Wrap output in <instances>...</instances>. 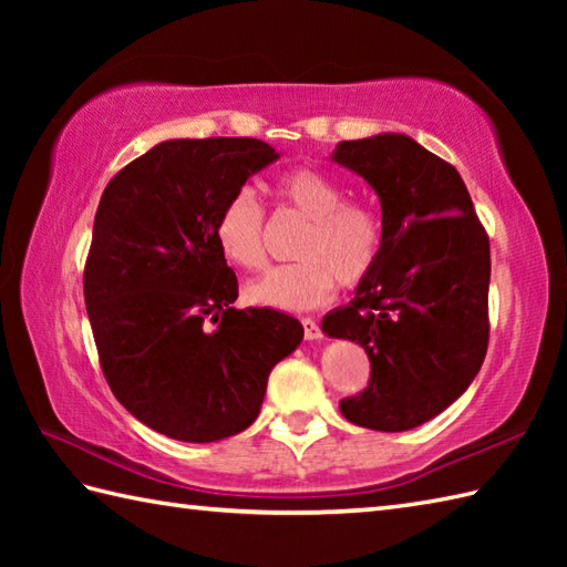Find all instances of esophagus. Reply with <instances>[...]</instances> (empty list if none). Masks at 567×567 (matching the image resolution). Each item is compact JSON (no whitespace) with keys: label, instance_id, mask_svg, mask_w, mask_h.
Returning <instances> with one entry per match:
<instances>
[{"label":"esophagus","instance_id":"34e87169","mask_svg":"<svg viewBox=\"0 0 567 567\" xmlns=\"http://www.w3.org/2000/svg\"><path fill=\"white\" fill-rule=\"evenodd\" d=\"M302 329H305V339L307 341H317L321 339V327L315 321V319H302Z\"/></svg>","mask_w":567,"mask_h":567}]
</instances>
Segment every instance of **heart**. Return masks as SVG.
<instances>
[{
	"label": "heart",
	"instance_id": "obj_1",
	"mask_svg": "<svg viewBox=\"0 0 567 567\" xmlns=\"http://www.w3.org/2000/svg\"><path fill=\"white\" fill-rule=\"evenodd\" d=\"M277 212L305 219L295 240L297 262L265 272L246 287L248 302L287 311L327 305L336 287L355 290L378 270L384 252L382 214L363 199H348L343 185L317 167H290L275 179ZM224 258L244 270L268 262V216L250 189L234 192L216 219Z\"/></svg>",
	"mask_w": 567,
	"mask_h": 567
}]
</instances>
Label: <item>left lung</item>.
I'll return each instance as SVG.
<instances>
[{
    "mask_svg": "<svg viewBox=\"0 0 567 567\" xmlns=\"http://www.w3.org/2000/svg\"><path fill=\"white\" fill-rule=\"evenodd\" d=\"M333 161L378 192L384 252L355 297L323 317L370 360L363 392L341 400L355 426L406 431L475 380L489 341V238L463 177L402 134L341 141Z\"/></svg>",
    "mask_w": 567,
    "mask_h": 567,
    "instance_id": "8db88e82",
    "label": "left lung"
}]
</instances>
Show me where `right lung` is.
Masks as SVG:
<instances>
[{"mask_svg":"<svg viewBox=\"0 0 567 567\" xmlns=\"http://www.w3.org/2000/svg\"><path fill=\"white\" fill-rule=\"evenodd\" d=\"M277 161L258 138L163 141L106 185L84 262V305L114 396L153 431L212 443L260 414L270 370L302 343L297 319L234 309L216 219Z\"/></svg>","mask_w":567,"mask_h":567,"instance_id":"1","label":"right lung"}]
</instances>
